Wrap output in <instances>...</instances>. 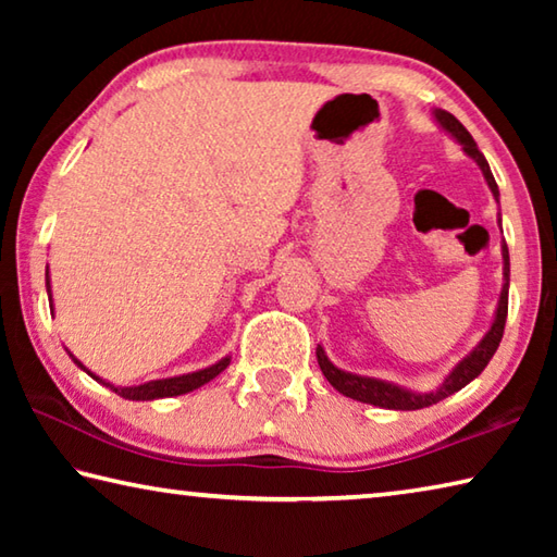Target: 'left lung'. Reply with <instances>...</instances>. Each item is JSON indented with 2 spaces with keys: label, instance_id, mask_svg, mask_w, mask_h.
Segmentation results:
<instances>
[{
  "label": "left lung",
  "instance_id": "8db88e82",
  "mask_svg": "<svg viewBox=\"0 0 557 557\" xmlns=\"http://www.w3.org/2000/svg\"><path fill=\"white\" fill-rule=\"evenodd\" d=\"M435 117H437L440 125L445 127L461 147H465V152L471 159H474L479 166H482L486 184H488V188H492V194L498 199V186L494 182V174H492V169H488V162L484 159V154L479 152L474 137H471L467 127L461 125V122L455 115H449L447 110H435ZM504 277H506V282H504V289H502V299H498V309H496V319H494L492 329H488V334L482 338V344H479L474 351H471L465 358V361H461L457 369L447 375L445 383H442L437 391L412 393V391L398 388V385H393V383L366 379V375L346 373L342 369H336V366L329 361L322 346H317L319 369H322V373L326 375V381L332 383L338 393H344L346 398H354V400H361V403H369V405H379V408L420 410V408H428V405H435L440 400H445L447 395L461 391L467 383L474 381L476 375L486 369V363L492 361V356L496 354L498 344H502L506 314H508V248H506V243H504Z\"/></svg>",
  "mask_w": 557,
  "mask_h": 557
}]
</instances>
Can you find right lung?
<instances>
[{
	"label": "right lung",
	"mask_w": 557,
	"mask_h": 557,
	"mask_svg": "<svg viewBox=\"0 0 557 557\" xmlns=\"http://www.w3.org/2000/svg\"><path fill=\"white\" fill-rule=\"evenodd\" d=\"M46 287H49V292H51L49 280H46ZM49 299H51V297H49ZM69 354H71V351H69ZM71 358H73V354H71ZM73 361L78 363L83 371H88L86 366H83V363L78 361V358H73ZM228 363H231V358L225 356L223 361L213 363V366H209V369H203V371L186 373V375H176V379H164V381H149V383H145V385H135V388H115V385H110V383H106V381L96 379V375H92L90 371H88V373H90L96 381H100L102 385H110V391H115L117 395H122V398H127V400H154V398H172V395H184V393H188V391L201 388L203 383L213 381L215 375H219L221 371L228 369Z\"/></svg>",
	"instance_id": "add662e5"
}]
</instances>
